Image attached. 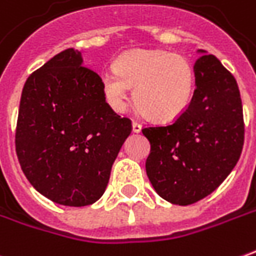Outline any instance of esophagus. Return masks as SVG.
Segmentation results:
<instances>
[{"label": "esophagus", "mask_w": 256, "mask_h": 256, "mask_svg": "<svg viewBox=\"0 0 256 256\" xmlns=\"http://www.w3.org/2000/svg\"><path fill=\"white\" fill-rule=\"evenodd\" d=\"M141 128H142V126H141V123L133 122V132H134V133H140Z\"/></svg>", "instance_id": "esophagus-1"}]
</instances>
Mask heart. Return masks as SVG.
Instances as JSON below:
<instances>
[{
    "label": "heart",
    "mask_w": 256,
    "mask_h": 256,
    "mask_svg": "<svg viewBox=\"0 0 256 256\" xmlns=\"http://www.w3.org/2000/svg\"><path fill=\"white\" fill-rule=\"evenodd\" d=\"M106 102L123 112L134 87V101L155 120H173L190 105L196 74L183 55L164 50H134L115 60V69L100 74Z\"/></svg>",
    "instance_id": "heart-1"
}]
</instances>
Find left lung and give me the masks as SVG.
Wrapping results in <instances>:
<instances>
[{
    "instance_id": "1",
    "label": "left lung",
    "mask_w": 256,
    "mask_h": 256,
    "mask_svg": "<svg viewBox=\"0 0 256 256\" xmlns=\"http://www.w3.org/2000/svg\"><path fill=\"white\" fill-rule=\"evenodd\" d=\"M198 54L188 108L172 124L142 128L151 144L146 176L159 196L176 205H190L215 191L238 162L244 144L236 78L215 55Z\"/></svg>"
}]
</instances>
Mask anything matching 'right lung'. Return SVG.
Instances as JSON below:
<instances>
[{"instance_id":"right-lung-1","label":"right lung","mask_w":256,"mask_h":256,"mask_svg":"<svg viewBox=\"0 0 256 256\" xmlns=\"http://www.w3.org/2000/svg\"><path fill=\"white\" fill-rule=\"evenodd\" d=\"M130 133V119L106 104L100 76L83 66L78 50L56 54L24 83L16 154L30 184L54 202L98 201Z\"/></svg>"}]
</instances>
